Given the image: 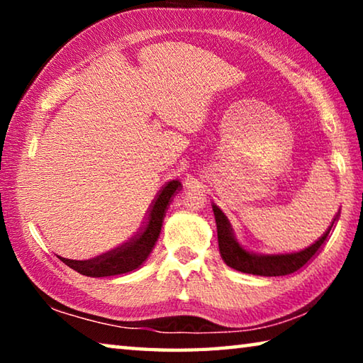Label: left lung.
Listing matches in <instances>:
<instances>
[{
    "instance_id": "left-lung-1",
    "label": "left lung",
    "mask_w": 363,
    "mask_h": 363,
    "mask_svg": "<svg viewBox=\"0 0 363 363\" xmlns=\"http://www.w3.org/2000/svg\"><path fill=\"white\" fill-rule=\"evenodd\" d=\"M211 206L218 227V243L220 257H223L229 267L243 274L257 275V277H285V275H291L307 266V264L320 253L323 245L328 242L331 232L335 229L336 220L340 218V211H337L333 223L328 227V230L315 243H312L311 247L301 251H293V253L264 255L247 250L242 243H238L230 220L227 219L224 211L214 203Z\"/></svg>"
}]
</instances>
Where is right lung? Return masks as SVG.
Instances as JSON below:
<instances>
[{"label":"right lung","instance_id":"obj_1","mask_svg":"<svg viewBox=\"0 0 363 363\" xmlns=\"http://www.w3.org/2000/svg\"><path fill=\"white\" fill-rule=\"evenodd\" d=\"M182 189L181 181H169L167 186L162 189V192L153 201V205L149 211V216L143 229L139 230L138 235H134L131 240L120 245L107 253L93 257V259L77 261L67 259V257L59 256V259L67 266L77 270L86 277H118V275L131 274L138 270L150 256L153 247L162 232L163 219L167 214L168 206L173 200V196Z\"/></svg>","mask_w":363,"mask_h":363}]
</instances>
